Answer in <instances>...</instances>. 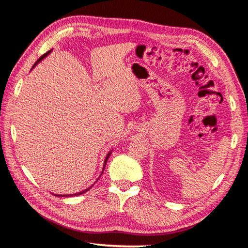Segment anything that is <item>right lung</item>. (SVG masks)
Instances as JSON below:
<instances>
[{
	"mask_svg": "<svg viewBox=\"0 0 248 248\" xmlns=\"http://www.w3.org/2000/svg\"><path fill=\"white\" fill-rule=\"evenodd\" d=\"M51 50H48L47 52H46V54H44L43 56H41L38 60H37V62L33 65V67H35L37 64H38L40 61H41V60H43L44 58H46L48 54H49V52H50ZM111 154V151L110 152H108V154L107 155V157H106V160H104V164H103V170H102V172H103V170H104V167H106V164H107V161H108V157H109V155ZM102 172H101V175H102ZM100 175V176H101ZM99 179V178H98ZM98 179H97V180H98ZM93 186V185H92ZM91 186V187H92ZM91 187H89V188H87V189H85V190H82V191H80V192H78V193H74V194H63V196H62V194H55V196L56 197H74V196H78V194H81V193H85V192H87L90 188H91Z\"/></svg>",
	"mask_w": 248,
	"mask_h": 248,
	"instance_id": "add662e5",
	"label": "right lung"
}]
</instances>
